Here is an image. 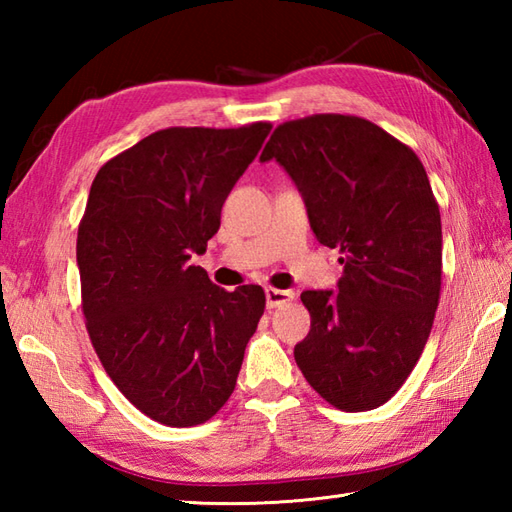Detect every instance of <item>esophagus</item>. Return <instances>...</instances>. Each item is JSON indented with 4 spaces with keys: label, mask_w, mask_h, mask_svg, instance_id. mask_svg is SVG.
Instances as JSON below:
<instances>
[{
    "label": "esophagus",
    "mask_w": 512,
    "mask_h": 512,
    "mask_svg": "<svg viewBox=\"0 0 512 512\" xmlns=\"http://www.w3.org/2000/svg\"><path fill=\"white\" fill-rule=\"evenodd\" d=\"M295 299V292L279 290V288H266V306L268 308H281Z\"/></svg>",
    "instance_id": "obj_1"
}]
</instances>
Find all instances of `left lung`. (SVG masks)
Instances as JSON below:
<instances>
[{
  "label": "left lung",
  "instance_id": "left-lung-1",
  "mask_svg": "<svg viewBox=\"0 0 512 512\" xmlns=\"http://www.w3.org/2000/svg\"><path fill=\"white\" fill-rule=\"evenodd\" d=\"M273 158L343 264L339 292L301 295L310 332L295 361L336 409H376L416 367L440 301L442 224L427 171L398 138L345 114L279 125L259 156Z\"/></svg>",
  "mask_w": 512,
  "mask_h": 512
}]
</instances>
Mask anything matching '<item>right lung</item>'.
I'll return each mask as SVG.
<instances>
[{"label":"right lung","instance_id":"right-lung-1","mask_svg":"<svg viewBox=\"0 0 512 512\" xmlns=\"http://www.w3.org/2000/svg\"><path fill=\"white\" fill-rule=\"evenodd\" d=\"M273 125L169 127L107 160L76 237L85 328L121 394L195 427L233 394L266 308L259 286L217 288L193 266Z\"/></svg>","mask_w":512,"mask_h":512}]
</instances>
